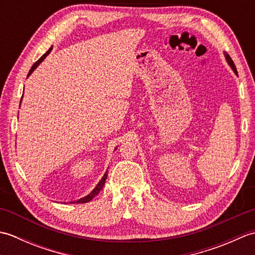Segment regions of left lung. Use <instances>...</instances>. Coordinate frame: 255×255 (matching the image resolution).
Listing matches in <instances>:
<instances>
[{
    "mask_svg": "<svg viewBox=\"0 0 255 255\" xmlns=\"http://www.w3.org/2000/svg\"><path fill=\"white\" fill-rule=\"evenodd\" d=\"M224 55H225V57H226V60H227V62H228V64L230 66V68L234 70V72L238 75V72H237V69H236V66H235V63H234V61H232V59L230 58V56L228 55V53H226V52H224Z\"/></svg>",
    "mask_w": 255,
    "mask_h": 255,
    "instance_id": "1",
    "label": "left lung"
}]
</instances>
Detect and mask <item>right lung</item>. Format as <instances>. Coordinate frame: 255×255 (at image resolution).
Masks as SVG:
<instances>
[{"label":"right lung","instance_id":"obj_1","mask_svg":"<svg viewBox=\"0 0 255 255\" xmlns=\"http://www.w3.org/2000/svg\"><path fill=\"white\" fill-rule=\"evenodd\" d=\"M52 50V46L49 48V50H48L45 55H42L41 56V58L39 59V60L38 61H36L35 63H34V66L31 67V69L29 70V73L27 74V78L29 77V75L35 71V69H37V67L39 66V64L45 60V58L49 55L50 53V51ZM21 99H23V96H21ZM20 102H21V100H20ZM117 148H115V150H116ZM106 178H107V171L105 172V174L103 175V177H102V180L99 182V184H97V185L95 186V188L93 189V191H92L89 195H86V196H84V197H82V198H80V199H78V200H73V202H70V204H83V203H88V202H90V200H92L93 199L97 194H99L100 192H101V189L103 188V186H104V184H105V181H106Z\"/></svg>","mask_w":255,"mask_h":255}]
</instances>
